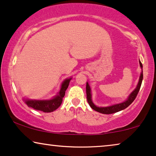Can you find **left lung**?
Masks as SVG:
<instances>
[{
	"label": "left lung",
	"instance_id": "1",
	"mask_svg": "<svg viewBox=\"0 0 156 156\" xmlns=\"http://www.w3.org/2000/svg\"><path fill=\"white\" fill-rule=\"evenodd\" d=\"M140 67L142 69V72L140 74V78H139V82H138V84L136 87V88L135 89L133 92H132L130 96L128 98V99L126 101H125L124 102L121 104H115V105L111 106H107V107H98V106H96L94 104H93L92 101H91V89L88 83L87 82V86H86V92H87V101L89 104V106H91V108L94 110H95L96 112H98L99 113H101V114H114V113L120 112V111L125 109L126 108H127L130 104H131L132 102H133L134 100H135L136 97H137V94L138 93V91L140 90V86H141V83L143 81V65L142 63L140 62Z\"/></svg>",
	"mask_w": 156,
	"mask_h": 156
}]
</instances>
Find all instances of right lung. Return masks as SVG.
Masks as SVG:
<instances>
[{
	"mask_svg": "<svg viewBox=\"0 0 156 156\" xmlns=\"http://www.w3.org/2000/svg\"><path fill=\"white\" fill-rule=\"evenodd\" d=\"M72 78L67 79L64 81L60 91L56 97L50 100H44V101H40V100H26L25 103L29 107L33 108L34 109L42 111L43 112H52L56 110L57 108L59 107L62 102V99L65 97V91L67 90L68 86H69V82Z\"/></svg>",
	"mask_w": 156,
	"mask_h": 156,
	"instance_id": "add662e5",
	"label": "right lung"
}]
</instances>
